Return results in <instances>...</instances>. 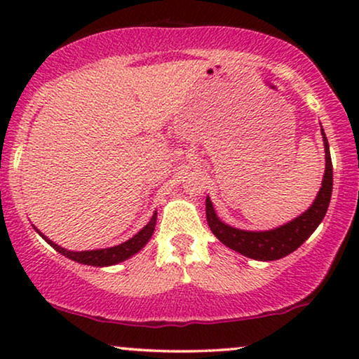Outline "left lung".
Segmentation results:
<instances>
[{"label":"left lung","instance_id":"left-lung-1","mask_svg":"<svg viewBox=\"0 0 359 359\" xmlns=\"http://www.w3.org/2000/svg\"><path fill=\"white\" fill-rule=\"evenodd\" d=\"M323 145H325V175H323L322 188L318 191L316 201L302 215L294 219L292 222L274 230H266V232H247V230L233 229L230 225L220 222L217 215L214 212L212 203L210 199H205V217L212 233L217 237L224 245L235 252L245 255V257L259 259V262H273L279 259L286 255L292 253L297 250L306 240L313 233V230L318 227L325 217L328 204L332 198L333 188V170H332V158L330 149L325 132L322 129Z\"/></svg>","mask_w":359,"mask_h":359}]
</instances>
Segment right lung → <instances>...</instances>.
Wrapping results in <instances>:
<instances>
[{"label":"right lung","instance_id":"1","mask_svg":"<svg viewBox=\"0 0 359 359\" xmlns=\"http://www.w3.org/2000/svg\"><path fill=\"white\" fill-rule=\"evenodd\" d=\"M155 224H156V212L154 214V217L150 219V222L147 224L139 233L134 235L130 240L117 245V247H111V248H104V250H91V252H68V250L58 247V245L50 242L47 237H43V238H46L58 253H62L63 257H68L70 259H73V262H78L83 264H91V266H109V264L124 262V259L130 258L132 255H135L139 250L144 248L145 243L150 240L151 233H154Z\"/></svg>","mask_w":359,"mask_h":359}]
</instances>
